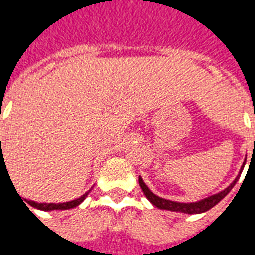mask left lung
Listing matches in <instances>:
<instances>
[{"mask_svg": "<svg viewBox=\"0 0 255 255\" xmlns=\"http://www.w3.org/2000/svg\"><path fill=\"white\" fill-rule=\"evenodd\" d=\"M254 146H255V136H254ZM246 162V161H245ZM245 166V164H243ZM243 166H242V169L239 173H242L243 171ZM239 177L241 175L236 177L234 182L231 183L228 187L223 190L219 194H214L212 197H208L202 199V201H198V202H191V203H183V202H175V201H169V199H164V198L157 197L155 194L150 191L149 187L144 184L143 179L142 177H139V186L142 188V191L144 192V195L146 198L149 199L150 202L153 203L154 206H157L158 209H165V210H172V212H180V213H188V214H198V213H203V212H206L209 209H212L213 206H216L217 203L223 199V198L228 194V192L232 190V187L235 186L236 182L239 180Z\"/></svg>", "mask_w": 255, "mask_h": 255, "instance_id": "1", "label": "left lung"}]
</instances>
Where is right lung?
<instances>
[{
    "label": "right lung",
    "instance_id": "1",
    "mask_svg": "<svg viewBox=\"0 0 255 255\" xmlns=\"http://www.w3.org/2000/svg\"><path fill=\"white\" fill-rule=\"evenodd\" d=\"M1 161H2V155H1ZM87 194H89V191L86 192V194H83V195H82L80 198H78V199H75V201H69V202H64V203H38V202H34V201H27V202L30 203L32 208L41 209V210H65V209L76 208L78 205H80V203L83 202L84 199H86Z\"/></svg>",
    "mask_w": 255,
    "mask_h": 255
}]
</instances>
